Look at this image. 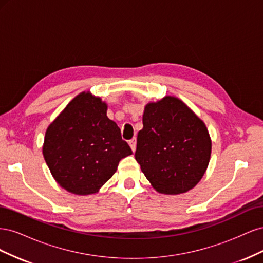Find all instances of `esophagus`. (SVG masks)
<instances>
[{
    "label": "esophagus",
    "instance_id": "34e87169",
    "mask_svg": "<svg viewBox=\"0 0 263 263\" xmlns=\"http://www.w3.org/2000/svg\"><path fill=\"white\" fill-rule=\"evenodd\" d=\"M136 145H137V141L136 138H133L132 140H129V146L132 148V150L135 153V150H136Z\"/></svg>",
    "mask_w": 263,
    "mask_h": 263
}]
</instances>
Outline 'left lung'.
Segmentation results:
<instances>
[{"instance_id": "left-lung-1", "label": "left lung", "mask_w": 263, "mask_h": 263, "mask_svg": "<svg viewBox=\"0 0 263 263\" xmlns=\"http://www.w3.org/2000/svg\"><path fill=\"white\" fill-rule=\"evenodd\" d=\"M135 158L147 180L162 194L193 189L208 169L212 141L208 128L185 103L164 97L148 103Z\"/></svg>"}]
</instances>
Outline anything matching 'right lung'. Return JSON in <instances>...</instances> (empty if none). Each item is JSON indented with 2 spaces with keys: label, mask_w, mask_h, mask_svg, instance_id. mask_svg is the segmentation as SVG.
<instances>
[{
  "label": "right lung",
  "mask_w": 263,
  "mask_h": 263,
  "mask_svg": "<svg viewBox=\"0 0 263 263\" xmlns=\"http://www.w3.org/2000/svg\"><path fill=\"white\" fill-rule=\"evenodd\" d=\"M107 105L89 92L76 97L48 126L43 155L58 184L78 195L97 193L133 154Z\"/></svg>",
  "instance_id": "right-lung-1"
}]
</instances>
